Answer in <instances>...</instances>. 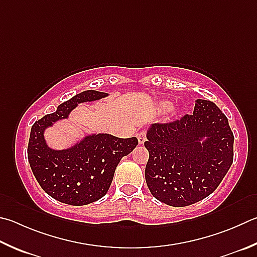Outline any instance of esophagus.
Listing matches in <instances>:
<instances>
[{
    "instance_id": "obj_1",
    "label": "esophagus",
    "mask_w": 257,
    "mask_h": 257,
    "mask_svg": "<svg viewBox=\"0 0 257 257\" xmlns=\"http://www.w3.org/2000/svg\"><path fill=\"white\" fill-rule=\"evenodd\" d=\"M137 138H138V143L139 144H144L145 142H146V139H147V137H146V133L145 132H141L139 134H137Z\"/></svg>"
}]
</instances>
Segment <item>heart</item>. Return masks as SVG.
Instances as JSON below:
<instances>
[{"label":"heart","mask_w":257,"mask_h":257,"mask_svg":"<svg viewBox=\"0 0 257 257\" xmlns=\"http://www.w3.org/2000/svg\"><path fill=\"white\" fill-rule=\"evenodd\" d=\"M170 108H171V103H170V102H167V101L163 102V103L161 104V109H162V110H164V111L169 110Z\"/></svg>","instance_id":"heart-1"}]
</instances>
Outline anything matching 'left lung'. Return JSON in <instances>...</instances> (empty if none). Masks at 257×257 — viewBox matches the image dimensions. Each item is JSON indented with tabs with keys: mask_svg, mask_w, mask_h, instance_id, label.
<instances>
[{
	"mask_svg": "<svg viewBox=\"0 0 257 257\" xmlns=\"http://www.w3.org/2000/svg\"><path fill=\"white\" fill-rule=\"evenodd\" d=\"M145 179L154 198L172 207L201 201L218 188L234 160V135L211 101L195 100L192 114L148 128Z\"/></svg>",
	"mask_w": 257,
	"mask_h": 257,
	"instance_id": "obj_1",
	"label": "left lung"
}]
</instances>
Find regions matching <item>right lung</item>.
<instances>
[{
    "mask_svg": "<svg viewBox=\"0 0 257 257\" xmlns=\"http://www.w3.org/2000/svg\"><path fill=\"white\" fill-rule=\"evenodd\" d=\"M105 96L108 93L84 91L59 104L54 113L43 116L31 127L28 160L32 173L45 192L60 202L85 206L104 197L120 160L138 145L136 137L118 138L109 134L85 136L62 151L46 144L45 130L56 121L67 119L78 103Z\"/></svg>",
    "mask_w": 257,
    "mask_h": 257,
    "instance_id": "add662e5",
    "label": "right lung"
}]
</instances>
